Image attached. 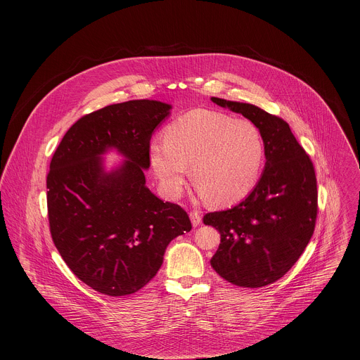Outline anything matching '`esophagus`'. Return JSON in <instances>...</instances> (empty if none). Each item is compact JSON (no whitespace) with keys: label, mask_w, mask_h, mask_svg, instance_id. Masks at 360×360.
<instances>
[{"label":"esophagus","mask_w":360,"mask_h":360,"mask_svg":"<svg viewBox=\"0 0 360 360\" xmlns=\"http://www.w3.org/2000/svg\"><path fill=\"white\" fill-rule=\"evenodd\" d=\"M189 218H191V222H192L193 226H199L200 222H202V215L198 211H192L189 214Z\"/></svg>","instance_id":"esophagus-1"}]
</instances>
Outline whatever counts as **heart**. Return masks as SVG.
<instances>
[{
  "label": "heart",
  "instance_id": "obj_1",
  "mask_svg": "<svg viewBox=\"0 0 360 360\" xmlns=\"http://www.w3.org/2000/svg\"><path fill=\"white\" fill-rule=\"evenodd\" d=\"M164 139L150 143L149 161L162 192L169 198L179 196L188 167L195 188L215 207L242 200L259 182L265 142L250 121L193 110L169 124Z\"/></svg>",
  "mask_w": 360,
  "mask_h": 360
}]
</instances>
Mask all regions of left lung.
I'll return each mask as SVG.
<instances>
[{
  "label": "left lung",
  "instance_id": "1",
  "mask_svg": "<svg viewBox=\"0 0 360 360\" xmlns=\"http://www.w3.org/2000/svg\"><path fill=\"white\" fill-rule=\"evenodd\" d=\"M258 127L265 142V169L236 207L211 212L203 224L221 233L211 265L225 281L262 288L281 279L309 243L318 215L314 164L288 122L245 102L211 98Z\"/></svg>",
  "mask_w": 360,
  "mask_h": 360
}]
</instances>
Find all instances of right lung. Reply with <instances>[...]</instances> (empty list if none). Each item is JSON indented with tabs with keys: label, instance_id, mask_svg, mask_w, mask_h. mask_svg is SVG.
I'll return each mask as SVG.
<instances>
[{
	"label": "right lung",
	"instance_id": "1",
	"mask_svg": "<svg viewBox=\"0 0 360 360\" xmlns=\"http://www.w3.org/2000/svg\"><path fill=\"white\" fill-rule=\"evenodd\" d=\"M171 105L134 99L79 118L64 135L46 176L49 231L63 259L89 288L125 296L160 271L169 242L192 229L188 214L145 185L149 141ZM126 158L107 172L101 155Z\"/></svg>",
	"mask_w": 360,
	"mask_h": 360
}]
</instances>
